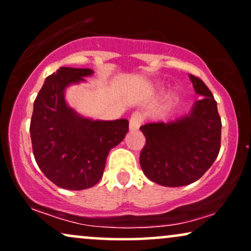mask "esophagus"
<instances>
[{"label":"esophagus","instance_id":"34e87169","mask_svg":"<svg viewBox=\"0 0 251 251\" xmlns=\"http://www.w3.org/2000/svg\"><path fill=\"white\" fill-rule=\"evenodd\" d=\"M143 123V116L139 112H135L132 114L131 119H129V131H137Z\"/></svg>","mask_w":251,"mask_h":251}]
</instances>
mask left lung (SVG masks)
Segmentation results:
<instances>
[{
	"mask_svg": "<svg viewBox=\"0 0 251 251\" xmlns=\"http://www.w3.org/2000/svg\"><path fill=\"white\" fill-rule=\"evenodd\" d=\"M198 96L185 116L163 123L143 125L146 145L140 166L150 180L177 188L198 180L210 169L221 148V117L214 96L201 79L190 74Z\"/></svg>",
	"mask_w": 251,
	"mask_h": 251,
	"instance_id": "1",
	"label": "left lung"
}]
</instances>
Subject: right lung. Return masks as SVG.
<instances>
[{
	"mask_svg": "<svg viewBox=\"0 0 251 251\" xmlns=\"http://www.w3.org/2000/svg\"><path fill=\"white\" fill-rule=\"evenodd\" d=\"M91 68L60 67L46 77L34 101L30 138L35 160L46 177L67 190L94 186L102 177L109 150L123 142L128 120H94L66 101V89L86 82Z\"/></svg>",
	"mask_w": 251,
	"mask_h": 251,
	"instance_id": "right-lung-1",
	"label": "right lung"
}]
</instances>
